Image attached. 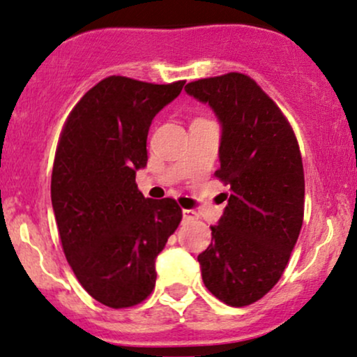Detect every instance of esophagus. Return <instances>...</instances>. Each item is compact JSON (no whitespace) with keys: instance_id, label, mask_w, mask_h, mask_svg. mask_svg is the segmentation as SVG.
Returning a JSON list of instances; mask_svg holds the SVG:
<instances>
[{"instance_id":"34e87169","label":"esophagus","mask_w":357,"mask_h":357,"mask_svg":"<svg viewBox=\"0 0 357 357\" xmlns=\"http://www.w3.org/2000/svg\"><path fill=\"white\" fill-rule=\"evenodd\" d=\"M197 220V213L192 209H183V221H195Z\"/></svg>"}]
</instances>
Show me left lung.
<instances>
[{
    "label": "left lung",
    "instance_id": "1",
    "mask_svg": "<svg viewBox=\"0 0 357 357\" xmlns=\"http://www.w3.org/2000/svg\"><path fill=\"white\" fill-rule=\"evenodd\" d=\"M221 126L216 176L227 204L197 256L204 286L229 306H248L273 289L298 241L304 171L298 141L281 109L241 73L186 84Z\"/></svg>",
    "mask_w": 357,
    "mask_h": 357
}]
</instances>
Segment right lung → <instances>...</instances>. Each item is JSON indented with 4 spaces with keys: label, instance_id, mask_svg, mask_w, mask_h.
I'll return each mask as SVG.
<instances>
[{
    "label": "right lung",
    "instance_id": "1",
    "mask_svg": "<svg viewBox=\"0 0 357 357\" xmlns=\"http://www.w3.org/2000/svg\"><path fill=\"white\" fill-rule=\"evenodd\" d=\"M183 86L109 76L81 98L59 137L51 203L63 251L105 306L130 307L151 294L156 257L183 218L174 199H149L136 184L153 118Z\"/></svg>",
    "mask_w": 357,
    "mask_h": 357
}]
</instances>
